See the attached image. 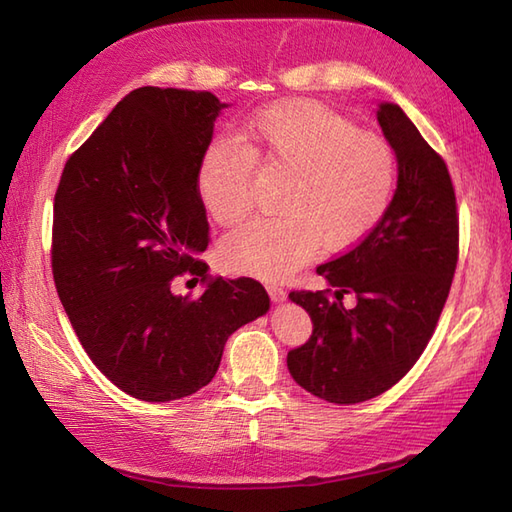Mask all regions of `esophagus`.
Segmentation results:
<instances>
[{
    "mask_svg": "<svg viewBox=\"0 0 512 512\" xmlns=\"http://www.w3.org/2000/svg\"><path fill=\"white\" fill-rule=\"evenodd\" d=\"M268 295L275 303H284L286 301V290L279 286H268Z\"/></svg>",
    "mask_w": 512,
    "mask_h": 512,
    "instance_id": "34e87169",
    "label": "esophagus"
}]
</instances>
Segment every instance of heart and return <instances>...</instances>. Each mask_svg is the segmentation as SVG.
<instances>
[{"label": "heart", "instance_id": "b5f03b06", "mask_svg": "<svg viewBox=\"0 0 512 512\" xmlns=\"http://www.w3.org/2000/svg\"><path fill=\"white\" fill-rule=\"evenodd\" d=\"M286 173L270 220L228 235L222 264L237 275L284 279L312 257L352 248L383 220L396 191L398 162L385 138L358 132L312 101H281L253 114L239 143L220 138L202 151L195 191L213 222L233 226L253 202V167Z\"/></svg>", "mask_w": 512, "mask_h": 512}]
</instances>
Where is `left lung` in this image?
Returning <instances> with one entry per match:
<instances>
[{
    "label": "left lung",
    "instance_id": "1",
    "mask_svg": "<svg viewBox=\"0 0 512 512\" xmlns=\"http://www.w3.org/2000/svg\"><path fill=\"white\" fill-rule=\"evenodd\" d=\"M378 125L398 162L387 213L361 244L321 264L334 290L290 292L310 314L312 336L288 352L295 383L334 405L376 398L427 347L458 264V209L449 169L396 103H378ZM354 291L347 311L342 295ZM330 292V290H328Z\"/></svg>",
    "mask_w": 512,
    "mask_h": 512
}]
</instances>
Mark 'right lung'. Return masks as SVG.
<instances>
[{"label": "right lung", "instance_id": "obj_1", "mask_svg": "<svg viewBox=\"0 0 512 512\" xmlns=\"http://www.w3.org/2000/svg\"><path fill=\"white\" fill-rule=\"evenodd\" d=\"M211 92L138 88L65 162L52 224V275L92 363L145 402L209 385L237 328L268 312L255 279L176 295L206 279L209 222L195 167L226 110ZM191 279V281H193Z\"/></svg>", "mask_w": 512, "mask_h": 512}]
</instances>
